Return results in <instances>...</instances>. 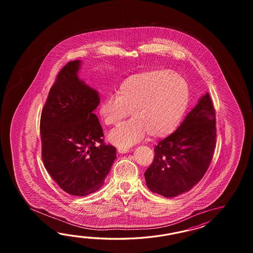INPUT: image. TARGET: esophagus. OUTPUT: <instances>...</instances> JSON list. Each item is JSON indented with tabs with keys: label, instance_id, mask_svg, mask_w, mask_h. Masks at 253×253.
<instances>
[{
	"label": "esophagus",
	"instance_id": "34e87169",
	"mask_svg": "<svg viewBox=\"0 0 253 253\" xmlns=\"http://www.w3.org/2000/svg\"><path fill=\"white\" fill-rule=\"evenodd\" d=\"M119 152L120 154H126V153L130 152V149H121V148H119Z\"/></svg>",
	"mask_w": 253,
	"mask_h": 253
}]
</instances>
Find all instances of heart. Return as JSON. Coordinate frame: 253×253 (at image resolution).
I'll list each match as a JSON object with an SVG mask.
<instances>
[{
  "label": "heart",
  "mask_w": 253,
  "mask_h": 253,
  "mask_svg": "<svg viewBox=\"0 0 253 253\" xmlns=\"http://www.w3.org/2000/svg\"><path fill=\"white\" fill-rule=\"evenodd\" d=\"M188 82L183 76L167 70H156L131 76L120 85L118 95L104 98L98 115L104 124L115 126L128 116L134 119L119 125L108 140L126 149L149 134L162 138L172 134L188 106Z\"/></svg>",
  "instance_id": "1"
}]
</instances>
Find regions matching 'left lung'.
<instances>
[{
  "instance_id": "obj_1",
  "label": "left lung",
  "mask_w": 253,
  "mask_h": 253,
  "mask_svg": "<svg viewBox=\"0 0 253 253\" xmlns=\"http://www.w3.org/2000/svg\"><path fill=\"white\" fill-rule=\"evenodd\" d=\"M215 124L214 108L206 93L176 131L155 147L154 161L145 172L151 192L171 198L199 183L212 159Z\"/></svg>"
}]
</instances>
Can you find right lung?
<instances>
[{"mask_svg": "<svg viewBox=\"0 0 253 253\" xmlns=\"http://www.w3.org/2000/svg\"><path fill=\"white\" fill-rule=\"evenodd\" d=\"M81 64V60L70 61L60 70L40 127L45 168L60 188L75 196L97 192L117 158L113 145L104 144L95 114L99 94L78 76Z\"/></svg>", "mask_w": 253, "mask_h": 253, "instance_id": "obj_1", "label": "right lung"}]
</instances>
